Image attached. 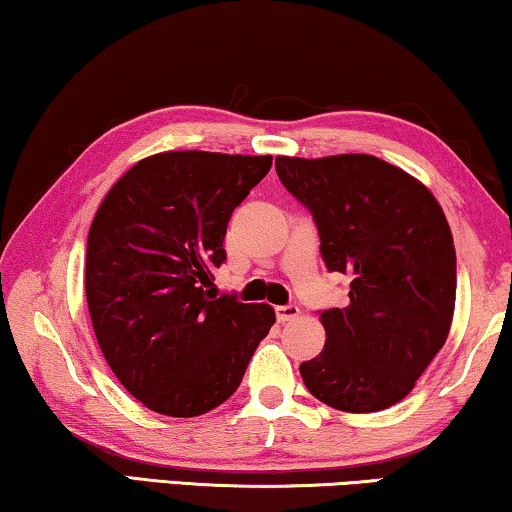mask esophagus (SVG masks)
<instances>
[{
	"label": "esophagus",
	"instance_id": "esophagus-1",
	"mask_svg": "<svg viewBox=\"0 0 512 512\" xmlns=\"http://www.w3.org/2000/svg\"><path fill=\"white\" fill-rule=\"evenodd\" d=\"M276 318L280 322H290L294 318H299V306L297 304H285V306H276Z\"/></svg>",
	"mask_w": 512,
	"mask_h": 512
}]
</instances>
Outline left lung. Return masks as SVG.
I'll use <instances>...</instances> for the list:
<instances>
[{
    "mask_svg": "<svg viewBox=\"0 0 512 512\" xmlns=\"http://www.w3.org/2000/svg\"><path fill=\"white\" fill-rule=\"evenodd\" d=\"M280 183L311 211L350 304L320 313L325 350L299 366L315 399L345 413L401 401L443 348L457 294L450 225L434 194L373 155L276 157Z\"/></svg>",
    "mask_w": 512,
    "mask_h": 512,
    "instance_id": "8db88e82",
    "label": "left lung"
}]
</instances>
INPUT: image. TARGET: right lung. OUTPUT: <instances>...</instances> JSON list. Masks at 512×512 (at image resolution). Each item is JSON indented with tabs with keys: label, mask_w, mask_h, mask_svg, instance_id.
<instances>
[{
	"label": "right lung",
	"mask_w": 512,
	"mask_h": 512,
	"mask_svg": "<svg viewBox=\"0 0 512 512\" xmlns=\"http://www.w3.org/2000/svg\"><path fill=\"white\" fill-rule=\"evenodd\" d=\"M271 155L174 150L136 162L106 194L85 250V297L115 378L169 417L204 415L241 385L269 304L206 290L227 222Z\"/></svg>",
	"instance_id": "right-lung-1"
}]
</instances>
